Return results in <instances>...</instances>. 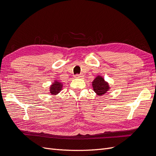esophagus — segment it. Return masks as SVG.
Wrapping results in <instances>:
<instances>
[{
    "instance_id": "obj_1",
    "label": "esophagus",
    "mask_w": 156,
    "mask_h": 156,
    "mask_svg": "<svg viewBox=\"0 0 156 156\" xmlns=\"http://www.w3.org/2000/svg\"><path fill=\"white\" fill-rule=\"evenodd\" d=\"M82 77H83V75H81V74H77V75H75V78H77V79H78V78H82Z\"/></svg>"
}]
</instances>
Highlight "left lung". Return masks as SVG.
Masks as SVG:
<instances>
[{
    "instance_id": "8db88e82",
    "label": "left lung",
    "mask_w": 156,
    "mask_h": 156,
    "mask_svg": "<svg viewBox=\"0 0 156 156\" xmlns=\"http://www.w3.org/2000/svg\"><path fill=\"white\" fill-rule=\"evenodd\" d=\"M92 87L94 91L100 96L104 95L110 89L108 83L106 82L105 79L100 76V75H98V76L94 79L92 82Z\"/></svg>"
}]
</instances>
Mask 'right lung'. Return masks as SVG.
<instances>
[{"label":"right lung","mask_w":156,"mask_h":156,"mask_svg":"<svg viewBox=\"0 0 156 156\" xmlns=\"http://www.w3.org/2000/svg\"><path fill=\"white\" fill-rule=\"evenodd\" d=\"M63 87L62 83L60 82L59 81H57V80H55V82L53 83H52V84L50 87V93L52 94V95H56L58 94L62 90Z\"/></svg>","instance_id":"1"}]
</instances>
